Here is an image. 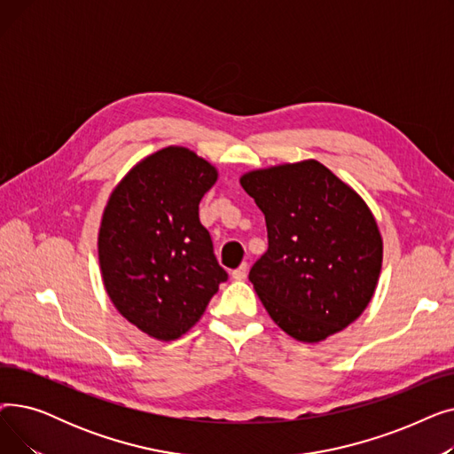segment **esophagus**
Listing matches in <instances>:
<instances>
[{"instance_id": "1", "label": "esophagus", "mask_w": 454, "mask_h": 454, "mask_svg": "<svg viewBox=\"0 0 454 454\" xmlns=\"http://www.w3.org/2000/svg\"><path fill=\"white\" fill-rule=\"evenodd\" d=\"M247 274H248V265L247 263H243L239 269H235V270H231V278L233 279H245L247 278Z\"/></svg>"}]
</instances>
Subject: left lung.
Masks as SVG:
<instances>
[{"label": "left lung", "instance_id": "left-lung-1", "mask_svg": "<svg viewBox=\"0 0 454 454\" xmlns=\"http://www.w3.org/2000/svg\"><path fill=\"white\" fill-rule=\"evenodd\" d=\"M241 185L267 223L269 250L248 279L270 318L301 342L359 318L383 263L366 202L317 160L247 173Z\"/></svg>", "mask_w": 454, "mask_h": 454}]
</instances>
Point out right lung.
Segmentation results:
<instances>
[{
	"instance_id": "right-lung-1",
	"label": "right lung",
	"mask_w": 454,
	"mask_h": 454,
	"mask_svg": "<svg viewBox=\"0 0 454 454\" xmlns=\"http://www.w3.org/2000/svg\"><path fill=\"white\" fill-rule=\"evenodd\" d=\"M215 180L211 163L167 147L139 161L105 207L99 263L106 293L119 313L158 340L193 327L228 279L199 219Z\"/></svg>"
}]
</instances>
